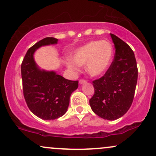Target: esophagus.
<instances>
[{"label": "esophagus", "mask_w": 156, "mask_h": 156, "mask_svg": "<svg viewBox=\"0 0 156 156\" xmlns=\"http://www.w3.org/2000/svg\"><path fill=\"white\" fill-rule=\"evenodd\" d=\"M86 82H87V80H86L85 79H80L79 80V83H80V84L85 83Z\"/></svg>", "instance_id": "34e87169"}]
</instances>
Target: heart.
Returning <instances> with one entry per match:
<instances>
[{
	"label": "heart",
	"instance_id": "b5f03b06",
	"mask_svg": "<svg viewBox=\"0 0 156 156\" xmlns=\"http://www.w3.org/2000/svg\"><path fill=\"white\" fill-rule=\"evenodd\" d=\"M114 56V48L107 40L92 41L78 48L67 60V65L73 71H78V66L85 65L87 73L92 76L103 74L110 67Z\"/></svg>",
	"mask_w": 156,
	"mask_h": 156
}]
</instances>
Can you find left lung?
Wrapping results in <instances>:
<instances>
[{
    "label": "left lung",
    "mask_w": 156,
    "mask_h": 156,
    "mask_svg": "<svg viewBox=\"0 0 156 156\" xmlns=\"http://www.w3.org/2000/svg\"><path fill=\"white\" fill-rule=\"evenodd\" d=\"M115 48L114 60L101 78L93 80L94 93L89 100L92 110L107 120L122 117L133 103L138 78L133 51L128 44L111 34Z\"/></svg>",
    "instance_id": "obj_1"
}]
</instances>
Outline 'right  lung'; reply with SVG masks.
Returning a JSON list of instances; mask_svg holds the SVG:
<instances>
[{
  "instance_id": "1",
  "label": "right lung",
  "mask_w": 156,
  "mask_h": 156,
  "mask_svg": "<svg viewBox=\"0 0 156 156\" xmlns=\"http://www.w3.org/2000/svg\"><path fill=\"white\" fill-rule=\"evenodd\" d=\"M58 39L46 37L27 51L21 64L23 92L31 112L44 120H52L67 112L69 98L78 87V80L65 79L55 72L40 70L34 60V53L42 45L57 43Z\"/></svg>"
}]
</instances>
